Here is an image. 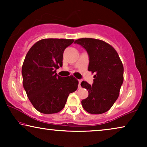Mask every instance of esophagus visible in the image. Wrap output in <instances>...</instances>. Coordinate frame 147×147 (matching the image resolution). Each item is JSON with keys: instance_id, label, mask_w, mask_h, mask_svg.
Instances as JSON below:
<instances>
[{"instance_id": "34e87169", "label": "esophagus", "mask_w": 147, "mask_h": 147, "mask_svg": "<svg viewBox=\"0 0 147 147\" xmlns=\"http://www.w3.org/2000/svg\"><path fill=\"white\" fill-rule=\"evenodd\" d=\"M81 82H82V80H79V84H78V88H81Z\"/></svg>"}]
</instances>
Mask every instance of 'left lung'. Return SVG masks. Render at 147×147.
<instances>
[{
    "mask_svg": "<svg viewBox=\"0 0 147 147\" xmlns=\"http://www.w3.org/2000/svg\"><path fill=\"white\" fill-rule=\"evenodd\" d=\"M75 43L82 45L89 55L88 71L95 73L94 83H81L88 91V97L82 100L84 110L90 114H100L109 110L119 96L124 80V67L114 48L100 39L82 38Z\"/></svg>",
    "mask_w": 147,
    "mask_h": 147,
    "instance_id": "obj_1",
    "label": "left lung"
}]
</instances>
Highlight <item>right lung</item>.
<instances>
[{
    "label": "right lung",
    "instance_id": "obj_1",
    "mask_svg": "<svg viewBox=\"0 0 147 147\" xmlns=\"http://www.w3.org/2000/svg\"><path fill=\"white\" fill-rule=\"evenodd\" d=\"M74 39H43L31 47L22 66L24 89L37 111L54 114L61 111L68 96L78 89L73 76L62 78L56 69L62 67L65 49Z\"/></svg>",
    "mask_w": 147,
    "mask_h": 147
}]
</instances>
